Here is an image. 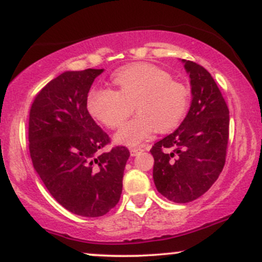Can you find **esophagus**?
I'll return each mask as SVG.
<instances>
[{"label": "esophagus", "mask_w": 262, "mask_h": 262, "mask_svg": "<svg viewBox=\"0 0 262 262\" xmlns=\"http://www.w3.org/2000/svg\"><path fill=\"white\" fill-rule=\"evenodd\" d=\"M143 146H138V148H132L130 149V155L132 156H135L137 154H139L140 151H143Z\"/></svg>", "instance_id": "34e87169"}]
</instances>
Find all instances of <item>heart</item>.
<instances>
[{
    "label": "heart",
    "instance_id": "heart-1",
    "mask_svg": "<svg viewBox=\"0 0 262 262\" xmlns=\"http://www.w3.org/2000/svg\"><path fill=\"white\" fill-rule=\"evenodd\" d=\"M111 81L116 90H92L86 106L93 118L111 129L124 124L135 107L138 116L116 134L117 143L137 145L156 130H172L185 116L187 90L159 66L133 62L118 69Z\"/></svg>",
    "mask_w": 262,
    "mask_h": 262
}]
</instances>
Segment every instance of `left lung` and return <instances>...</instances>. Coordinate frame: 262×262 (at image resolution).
<instances>
[{"instance_id":"8db88e82","label":"left lung","mask_w":262,"mask_h":262,"mask_svg":"<svg viewBox=\"0 0 262 262\" xmlns=\"http://www.w3.org/2000/svg\"><path fill=\"white\" fill-rule=\"evenodd\" d=\"M182 62L191 79V107L180 127L150 150L156 188L175 203L197 200L217 181L229 139V110L214 79L197 62Z\"/></svg>"}]
</instances>
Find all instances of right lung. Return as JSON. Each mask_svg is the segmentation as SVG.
Here are the masks:
<instances>
[{"label":"right lung","instance_id":"right-lung-1","mask_svg":"<svg viewBox=\"0 0 262 262\" xmlns=\"http://www.w3.org/2000/svg\"><path fill=\"white\" fill-rule=\"evenodd\" d=\"M103 69L65 71L33 101L28 140L33 166L50 194L71 213L101 217L122 194L129 159L125 146L111 143L86 106L91 85Z\"/></svg>","mask_w":262,"mask_h":262}]
</instances>
